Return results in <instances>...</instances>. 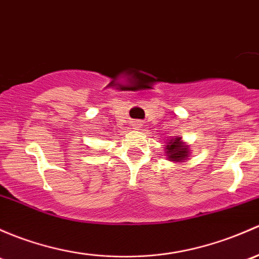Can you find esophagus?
<instances>
[{"instance_id":"1","label":"esophagus","mask_w":259,"mask_h":259,"mask_svg":"<svg viewBox=\"0 0 259 259\" xmlns=\"http://www.w3.org/2000/svg\"><path fill=\"white\" fill-rule=\"evenodd\" d=\"M141 126H143V124H141L140 121H135V122H134V129L140 130V129H141Z\"/></svg>"}]
</instances>
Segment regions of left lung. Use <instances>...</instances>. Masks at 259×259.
Returning a JSON list of instances; mask_svg holds the SVG:
<instances>
[{"label": "left lung", "mask_w": 259, "mask_h": 259, "mask_svg": "<svg viewBox=\"0 0 259 259\" xmlns=\"http://www.w3.org/2000/svg\"><path fill=\"white\" fill-rule=\"evenodd\" d=\"M166 155H167V159H170V161H185L190 155L189 145H185V143L181 141V138L180 137L171 139V140L168 139L167 145H166Z\"/></svg>", "instance_id": "1"}]
</instances>
